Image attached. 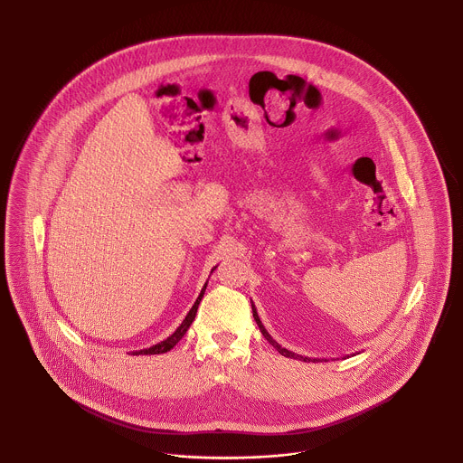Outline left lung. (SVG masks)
<instances>
[{"mask_svg": "<svg viewBox=\"0 0 463 463\" xmlns=\"http://www.w3.org/2000/svg\"><path fill=\"white\" fill-rule=\"evenodd\" d=\"M251 308H253V317H255V321H257V325H259V328H260V331H262V335H264L265 338H267V342L274 347V349H278L279 351V354L281 355H285V357H291V359H298V361H304V363H317V361H326V359H317V357H307V355H300V354H295L291 353V351H288V349H285V347H281L270 335H269V331L265 330L264 325H262V321H260V317H259V314H257V308H255V306L251 304Z\"/></svg>", "mask_w": 463, "mask_h": 463, "instance_id": "1", "label": "left lung"}]
</instances>
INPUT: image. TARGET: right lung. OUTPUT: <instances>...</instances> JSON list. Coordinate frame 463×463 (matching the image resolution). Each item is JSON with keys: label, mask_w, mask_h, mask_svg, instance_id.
Wrapping results in <instances>:
<instances>
[{"label": "right lung", "mask_w": 463, "mask_h": 463, "mask_svg": "<svg viewBox=\"0 0 463 463\" xmlns=\"http://www.w3.org/2000/svg\"><path fill=\"white\" fill-rule=\"evenodd\" d=\"M215 270V267L212 269V272ZM206 285H208V281L204 283V287L201 288V293H199L198 298H196V302H194V306L191 307V310L187 312V316H185V319L182 321V325L176 328L175 333H172L168 338H165L163 342H159V344H156L153 347H149V349H142V351H135L132 353L133 355H138V354H142V355H149V354H163L168 353V351H172L174 347H175L176 344L182 340V336L185 335V331L189 330V326L193 325V321H194V317H196V312H198L199 302H201V298H203V295H204V289H206Z\"/></svg>", "instance_id": "1"}]
</instances>
